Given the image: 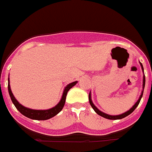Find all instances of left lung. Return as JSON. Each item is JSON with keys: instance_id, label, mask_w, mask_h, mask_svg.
<instances>
[{"instance_id": "8db88e82", "label": "left lung", "mask_w": 152, "mask_h": 152, "mask_svg": "<svg viewBox=\"0 0 152 152\" xmlns=\"http://www.w3.org/2000/svg\"><path fill=\"white\" fill-rule=\"evenodd\" d=\"M140 65H141V69H142V71L144 72V68H143V66H142V64H141V62H140ZM145 75H144L143 76V90H142V92H141V96H140V97H139L138 100H137L136 103H135L134 105L131 108V109L129 110H127V112H125V113H122V114H120V115H115V116H113V115H109V114H107V113H104V112L100 111V110L97 109V107H96L95 105L94 104V103L92 102V100H91V94H89V101H90V105H91V107H93V109L95 110V112L97 114H99L100 116H101V117H104V118H107V119H109V120H119V119H122V118H124L125 117H127V116H128L129 114H131L132 112L135 109H136V107H137V106H138L139 103H140V101H141V97H142V96H143V92H144V89H145Z\"/></svg>"}]
</instances>
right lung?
<instances>
[{
	"label": "right lung",
	"mask_w": 152,
	"mask_h": 152,
	"mask_svg": "<svg viewBox=\"0 0 152 152\" xmlns=\"http://www.w3.org/2000/svg\"><path fill=\"white\" fill-rule=\"evenodd\" d=\"M77 83V81H75V82H72L71 83L68 84L67 86L65 87L64 91H63V94H62V98H61L60 101L57 104L56 107L51 108V109L48 110H32L29 109V108H27L24 106L21 105V104H19L18 101L15 97L14 96L11 90V86H10V82H9V78H8V92L9 95H10V97H11V100H12V103L14 104V105L15 106V107L17 108L18 110L21 114H23L25 117H28L30 119L32 120H38V121H45V120L50 119L52 117H53L54 116H56V114H58L59 112L61 111L65 105V102H66V95H67V93H68L69 90L74 86Z\"/></svg>",
	"instance_id": "obj_1"
}]
</instances>
